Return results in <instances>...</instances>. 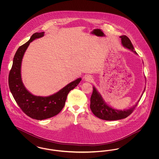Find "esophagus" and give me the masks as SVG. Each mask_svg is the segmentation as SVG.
<instances>
[{"label": "esophagus", "mask_w": 159, "mask_h": 159, "mask_svg": "<svg viewBox=\"0 0 159 159\" xmlns=\"http://www.w3.org/2000/svg\"><path fill=\"white\" fill-rule=\"evenodd\" d=\"M84 79L86 81H88V82H92L93 79V76H91V75H86L84 77Z\"/></svg>", "instance_id": "1"}]
</instances>
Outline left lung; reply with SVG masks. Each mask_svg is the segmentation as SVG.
<instances>
[{
	"label": "left lung",
	"mask_w": 159,
	"mask_h": 159,
	"mask_svg": "<svg viewBox=\"0 0 159 159\" xmlns=\"http://www.w3.org/2000/svg\"><path fill=\"white\" fill-rule=\"evenodd\" d=\"M120 38H121V43L123 46L136 53V51H134V48L131 43V41L128 36L123 35L120 36ZM140 99L138 101V102L140 101ZM138 102H136L135 106L130 109L123 111L115 110L107 106L103 101L101 95L97 91L95 88H93V92L91 98L90 108L93 114L101 119L105 120H117L125 119L132 113L138 105Z\"/></svg>",
	"instance_id": "obj_1"
}]
</instances>
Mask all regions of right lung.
Returning a JSON list of instances; mask_svg holds the SVG:
<instances>
[{"instance_id":"1","label":"right lung","mask_w":159,"mask_h":159,"mask_svg":"<svg viewBox=\"0 0 159 159\" xmlns=\"http://www.w3.org/2000/svg\"><path fill=\"white\" fill-rule=\"evenodd\" d=\"M43 36L44 32L35 33L27 42L19 47L15 53L8 77L9 87L16 102L27 116L36 120L49 119L59 113L65 105L69 92L81 81V78H79L57 93L47 97L34 96L25 89L21 77L23 55L31 42Z\"/></svg>"}]
</instances>
